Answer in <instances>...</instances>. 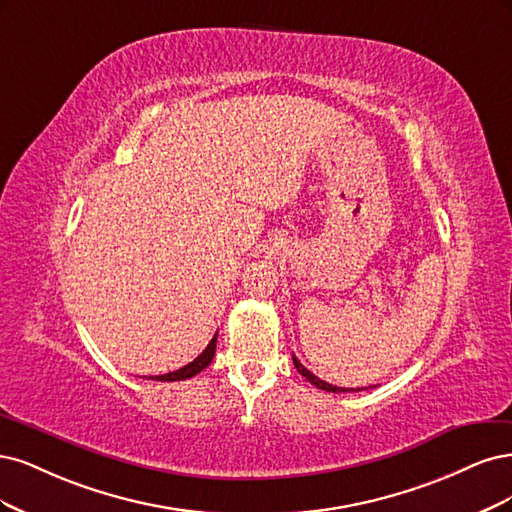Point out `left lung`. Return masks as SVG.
Wrapping results in <instances>:
<instances>
[{"instance_id": "left-lung-1", "label": "left lung", "mask_w": 512, "mask_h": 512, "mask_svg": "<svg viewBox=\"0 0 512 512\" xmlns=\"http://www.w3.org/2000/svg\"><path fill=\"white\" fill-rule=\"evenodd\" d=\"M293 366L298 368V372H300V374L306 378V381H308V383H312V385H315L317 389H323V391H332V393H340V391H359V389H344V387H336V385H329V383L321 381L319 376H315V374H312L310 370H306V368L300 364L298 357H295V355H293Z\"/></svg>"}]
</instances>
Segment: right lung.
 Listing matches in <instances>:
<instances>
[{"mask_svg":"<svg viewBox=\"0 0 512 512\" xmlns=\"http://www.w3.org/2000/svg\"><path fill=\"white\" fill-rule=\"evenodd\" d=\"M214 349H217V334L208 342V346L204 349L202 355H197L191 364H187L185 368H180L176 372H168V374H159V376H148L153 381H163V383H172V381H187V378L200 374L204 368L210 366V361L214 357Z\"/></svg>","mask_w":512,"mask_h":512,"instance_id":"right-lung-1","label":"right lung"}]
</instances>
